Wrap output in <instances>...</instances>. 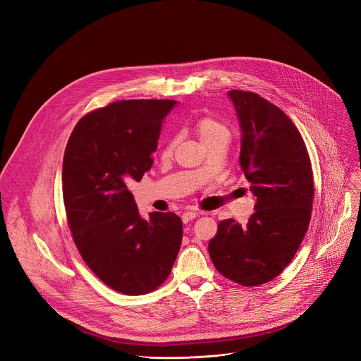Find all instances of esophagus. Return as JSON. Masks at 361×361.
<instances>
[{
  "instance_id": "esophagus-1",
  "label": "esophagus",
  "mask_w": 361,
  "mask_h": 361,
  "mask_svg": "<svg viewBox=\"0 0 361 361\" xmlns=\"http://www.w3.org/2000/svg\"><path fill=\"white\" fill-rule=\"evenodd\" d=\"M200 214L198 213H195V212H187V213H184L183 216H181V220H183V223L184 224H187L188 221H191V220H194L195 217H198Z\"/></svg>"
}]
</instances>
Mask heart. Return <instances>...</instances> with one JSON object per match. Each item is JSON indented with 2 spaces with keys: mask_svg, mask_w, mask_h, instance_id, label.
<instances>
[{
  "mask_svg": "<svg viewBox=\"0 0 361 361\" xmlns=\"http://www.w3.org/2000/svg\"><path fill=\"white\" fill-rule=\"evenodd\" d=\"M194 131L204 147H209L210 144H214L217 141H227V138H228V130H227L226 124L212 116L200 117L194 124ZM174 145H176L174 140L167 141L163 147L161 156L163 157L171 156Z\"/></svg>",
  "mask_w": 361,
  "mask_h": 361,
  "instance_id": "heart-1",
  "label": "heart"
}]
</instances>
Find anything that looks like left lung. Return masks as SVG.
I'll return each mask as SVG.
<instances>
[{"mask_svg":"<svg viewBox=\"0 0 361 361\" xmlns=\"http://www.w3.org/2000/svg\"><path fill=\"white\" fill-rule=\"evenodd\" d=\"M228 95L243 134L240 169L257 201L247 224L219 223L209 252L226 279L255 287L280 276L295 255L310 224L314 180L304 140L286 113L251 91Z\"/></svg>","mask_w":361,"mask_h":361,"instance_id":"8db88e82","label":"left lung"}]
</instances>
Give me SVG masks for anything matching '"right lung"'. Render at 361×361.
<instances>
[{"label": "right lung", "mask_w": 361, "mask_h": 361, "mask_svg": "<svg viewBox=\"0 0 361 361\" xmlns=\"http://www.w3.org/2000/svg\"><path fill=\"white\" fill-rule=\"evenodd\" d=\"M173 99H123L85 114L63 160L71 237L90 270L110 288L141 295L170 276L183 238L174 213L142 220L127 185L152 166Z\"/></svg>", "instance_id": "right-lung-1"}]
</instances>
